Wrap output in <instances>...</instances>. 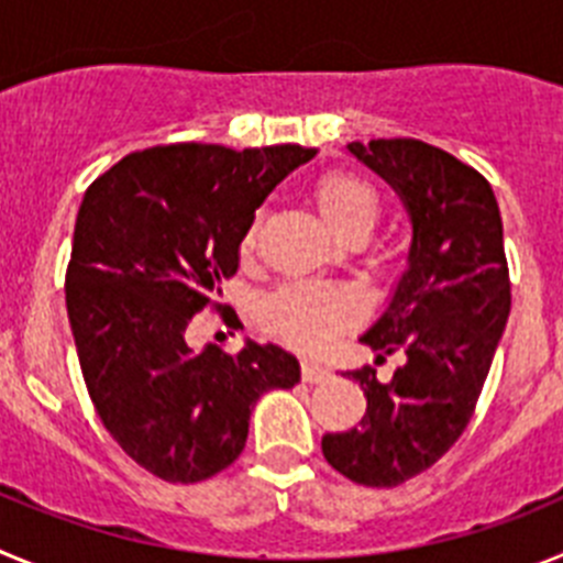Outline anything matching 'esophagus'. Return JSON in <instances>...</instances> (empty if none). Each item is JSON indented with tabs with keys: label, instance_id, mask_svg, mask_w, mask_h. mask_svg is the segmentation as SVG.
Instances as JSON below:
<instances>
[{
	"label": "esophagus",
	"instance_id": "esophagus-1",
	"mask_svg": "<svg viewBox=\"0 0 563 563\" xmlns=\"http://www.w3.org/2000/svg\"><path fill=\"white\" fill-rule=\"evenodd\" d=\"M301 377H305L307 383H321L330 377V369H327V366H321V363L305 361L301 363Z\"/></svg>",
	"mask_w": 563,
	"mask_h": 563
}]
</instances>
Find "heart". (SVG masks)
<instances>
[{"mask_svg": "<svg viewBox=\"0 0 563 563\" xmlns=\"http://www.w3.org/2000/svg\"><path fill=\"white\" fill-rule=\"evenodd\" d=\"M312 200L327 225L343 239L357 242L380 217V194L350 172H327L312 183ZM262 213H256L242 236V256H251L258 239ZM363 296L350 285L332 282H292L262 301V324L278 341L296 350L318 352L346 327L363 318Z\"/></svg>", "mask_w": 563, "mask_h": 563, "instance_id": "1", "label": "heart"}]
</instances>
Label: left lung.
Masks as SVG:
<instances>
[{
  "label": "left lung",
  "mask_w": 563,
  "mask_h": 563,
  "mask_svg": "<svg viewBox=\"0 0 563 563\" xmlns=\"http://www.w3.org/2000/svg\"><path fill=\"white\" fill-rule=\"evenodd\" d=\"M380 174L411 220L409 267L361 341L377 361L402 352L391 380L372 366L361 383V426L324 434L338 474L366 487H395L434 465L471 422L510 316V273L494 188L454 154L415 137L350 143Z\"/></svg>",
  "instance_id": "8db88e82"
}]
</instances>
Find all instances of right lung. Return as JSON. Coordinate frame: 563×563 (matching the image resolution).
<instances>
[{"label":"right lung","instance_id":"1","mask_svg":"<svg viewBox=\"0 0 563 563\" xmlns=\"http://www.w3.org/2000/svg\"><path fill=\"white\" fill-rule=\"evenodd\" d=\"M316 148L172 143L114 163L84 194L67 265V316L84 383L114 442L148 474L202 482L242 454L256 400L301 366L276 343L236 355L186 343L239 267L256 208ZM228 324L236 312L222 310Z\"/></svg>","mask_w":563,"mask_h":563}]
</instances>
